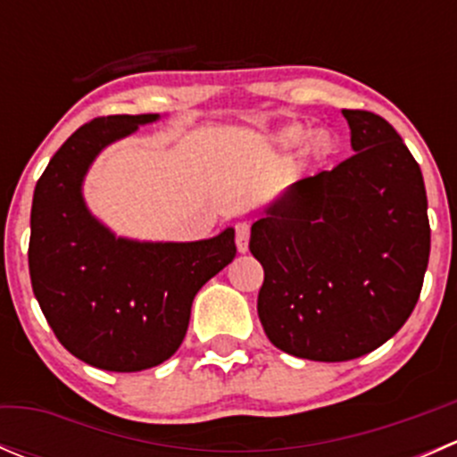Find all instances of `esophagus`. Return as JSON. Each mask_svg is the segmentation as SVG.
Instances as JSON below:
<instances>
[{"mask_svg":"<svg viewBox=\"0 0 457 457\" xmlns=\"http://www.w3.org/2000/svg\"><path fill=\"white\" fill-rule=\"evenodd\" d=\"M247 245H250V223L243 220V223L237 225V247L241 254H245Z\"/></svg>","mask_w":457,"mask_h":457,"instance_id":"obj_1","label":"esophagus"}]
</instances>
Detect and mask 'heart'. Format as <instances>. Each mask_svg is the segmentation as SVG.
I'll use <instances>...</instances> for the list:
<instances>
[{
    "mask_svg": "<svg viewBox=\"0 0 457 457\" xmlns=\"http://www.w3.org/2000/svg\"><path fill=\"white\" fill-rule=\"evenodd\" d=\"M305 137L307 128L303 126V123H292V126L283 128V130L276 135V143H278L283 150H294V147H298L305 141ZM331 147H334V141H331V137L327 135V132H316L310 139V143H307V150H310V154L316 156V159L329 154Z\"/></svg>",
    "mask_w": 457,
    "mask_h": 457,
    "instance_id": "1",
    "label": "heart"
}]
</instances>
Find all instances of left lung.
Returning a JSON list of instances; mask_svg holds the SVG:
<instances>
[{
  "label": "left lung",
  "mask_w": 457,
  "mask_h": 457,
  "mask_svg": "<svg viewBox=\"0 0 457 457\" xmlns=\"http://www.w3.org/2000/svg\"><path fill=\"white\" fill-rule=\"evenodd\" d=\"M343 114L356 154L294 183L250 238L267 338L320 362L365 356L407 322L431 250L418 161L382 117Z\"/></svg>",
  "instance_id": "obj_1"
}]
</instances>
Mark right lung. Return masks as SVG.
<instances>
[{"mask_svg":"<svg viewBox=\"0 0 457 457\" xmlns=\"http://www.w3.org/2000/svg\"><path fill=\"white\" fill-rule=\"evenodd\" d=\"M154 119H92L54 152L32 196V292L59 343L105 371L168 361L186 338L196 292L237 256L234 229L196 243H135L86 210L81 181L92 159Z\"/></svg>","mask_w":457,"mask_h":457,"instance_id":"obj_1","label":"right lung"}]
</instances>
